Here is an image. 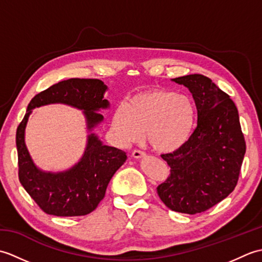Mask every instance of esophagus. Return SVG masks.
<instances>
[{
  "mask_svg": "<svg viewBox=\"0 0 262 262\" xmlns=\"http://www.w3.org/2000/svg\"><path fill=\"white\" fill-rule=\"evenodd\" d=\"M132 155H133V158H135V159H141V158L145 157V153L140 151V149H134V151H133V153H132Z\"/></svg>",
  "mask_w": 262,
  "mask_h": 262,
  "instance_id": "obj_1",
  "label": "esophagus"
}]
</instances>
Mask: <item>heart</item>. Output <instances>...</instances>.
I'll list each match as a JSON object with an SVG mask.
<instances>
[{
    "instance_id": "obj_1",
    "label": "heart",
    "mask_w": 262,
    "mask_h": 262,
    "mask_svg": "<svg viewBox=\"0 0 262 262\" xmlns=\"http://www.w3.org/2000/svg\"><path fill=\"white\" fill-rule=\"evenodd\" d=\"M196 109L186 94L153 90L136 94L116 107L111 127L122 145L140 141L143 133L159 152L180 148L190 137Z\"/></svg>"
}]
</instances>
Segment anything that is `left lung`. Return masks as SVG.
Here are the masks:
<instances>
[{
	"label": "left lung",
	"instance_id": "left-lung-1",
	"mask_svg": "<svg viewBox=\"0 0 262 262\" xmlns=\"http://www.w3.org/2000/svg\"><path fill=\"white\" fill-rule=\"evenodd\" d=\"M191 92L198 121L186 144L161 158L170 176L157 188L171 210L198 214L213 207L234 190L246 154V141L235 103L202 74L172 79Z\"/></svg>",
	"mask_w": 262,
	"mask_h": 262
}]
</instances>
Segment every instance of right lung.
Masks as SVG:
<instances>
[{
	"instance_id": "1",
	"label": "right lung",
	"mask_w": 262,
	"mask_h": 262,
	"mask_svg": "<svg viewBox=\"0 0 262 262\" xmlns=\"http://www.w3.org/2000/svg\"><path fill=\"white\" fill-rule=\"evenodd\" d=\"M107 85L98 79H69L38 93L28 104L27 113L16 129L19 180L26 191L46 214L54 216H83L97 208L104 197L115 172L127 160L126 152L103 145L90 133L84 154L71 169L46 172L37 168L25 143V130L32 109L51 103H64L83 110L86 128L91 132L103 120L98 113L109 107L103 99Z\"/></svg>"
}]
</instances>
